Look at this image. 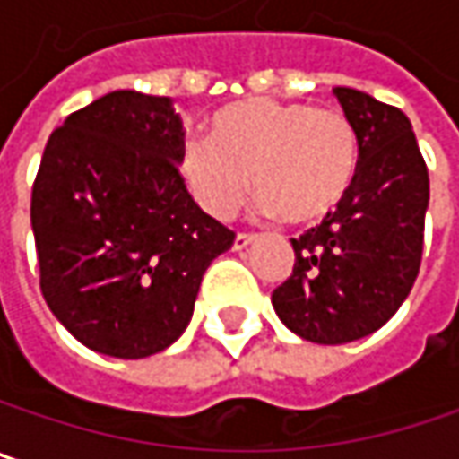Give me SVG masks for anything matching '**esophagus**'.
Here are the masks:
<instances>
[{
	"label": "esophagus",
	"mask_w": 459,
	"mask_h": 459,
	"mask_svg": "<svg viewBox=\"0 0 459 459\" xmlns=\"http://www.w3.org/2000/svg\"><path fill=\"white\" fill-rule=\"evenodd\" d=\"M252 244H255V236L252 233H236V238H233V249L236 252H241V249H247Z\"/></svg>",
	"instance_id": "obj_1"
}]
</instances>
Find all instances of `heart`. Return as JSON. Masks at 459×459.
Wrapping results in <instances>:
<instances>
[{
  "label": "heart",
  "mask_w": 459,
  "mask_h": 459,
  "mask_svg": "<svg viewBox=\"0 0 459 459\" xmlns=\"http://www.w3.org/2000/svg\"><path fill=\"white\" fill-rule=\"evenodd\" d=\"M210 129L212 143L189 137L181 145L178 171L218 221H229L255 184L264 215L316 223L342 204L359 176V134L333 108L249 98L221 108Z\"/></svg>",
  "instance_id": "1"
}]
</instances>
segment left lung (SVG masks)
<instances>
[{"label": "left lung", "instance_id": "1", "mask_svg": "<svg viewBox=\"0 0 459 459\" xmlns=\"http://www.w3.org/2000/svg\"><path fill=\"white\" fill-rule=\"evenodd\" d=\"M359 134V176L316 229L290 238L293 273L273 290L285 327L319 345L377 333L416 283L429 171L411 119L368 93L333 91Z\"/></svg>", "mask_w": 459, "mask_h": 459}]
</instances>
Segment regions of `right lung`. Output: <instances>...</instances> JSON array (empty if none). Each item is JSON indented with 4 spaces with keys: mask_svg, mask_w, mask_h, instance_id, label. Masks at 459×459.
<instances>
[{
    "mask_svg": "<svg viewBox=\"0 0 459 459\" xmlns=\"http://www.w3.org/2000/svg\"><path fill=\"white\" fill-rule=\"evenodd\" d=\"M181 145L174 100L137 91L69 114L46 143L30 200L43 299L95 353L166 351L204 270L233 244L186 192Z\"/></svg>",
    "mask_w": 459,
    "mask_h": 459,
    "instance_id": "1",
    "label": "right lung"
}]
</instances>
